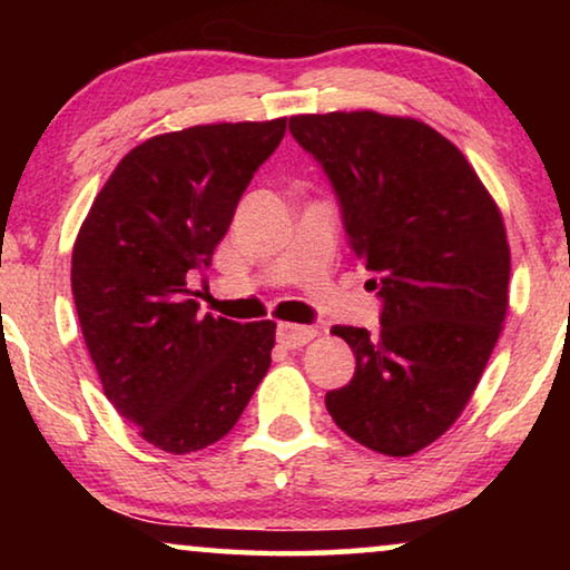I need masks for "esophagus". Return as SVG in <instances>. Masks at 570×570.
Instances as JSON below:
<instances>
[{"instance_id":"34e87169","label":"esophagus","mask_w":570,"mask_h":570,"mask_svg":"<svg viewBox=\"0 0 570 570\" xmlns=\"http://www.w3.org/2000/svg\"><path fill=\"white\" fill-rule=\"evenodd\" d=\"M314 326H301V324H277V342L287 350H298L308 345L316 337Z\"/></svg>"}]
</instances>
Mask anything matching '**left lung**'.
I'll return each instance as SVG.
<instances>
[{"instance_id": "left-lung-1", "label": "left lung", "mask_w": 570, "mask_h": 570, "mask_svg": "<svg viewBox=\"0 0 570 570\" xmlns=\"http://www.w3.org/2000/svg\"><path fill=\"white\" fill-rule=\"evenodd\" d=\"M291 135L330 176L350 246L384 301L379 332L332 330L355 373L326 410L365 449L410 456L456 423L503 332V215L462 150L410 116L301 114Z\"/></svg>"}]
</instances>
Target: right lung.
<instances>
[{"label": "right lung", "instance_id": "add662e5", "mask_svg": "<svg viewBox=\"0 0 570 570\" xmlns=\"http://www.w3.org/2000/svg\"><path fill=\"white\" fill-rule=\"evenodd\" d=\"M285 119L202 124L119 160L72 248V295L104 394L147 443L220 441L269 371L275 322L199 314L189 277L213 264L240 194Z\"/></svg>", "mask_w": 570, "mask_h": 570}]
</instances>
